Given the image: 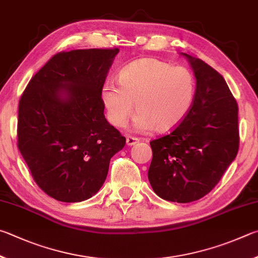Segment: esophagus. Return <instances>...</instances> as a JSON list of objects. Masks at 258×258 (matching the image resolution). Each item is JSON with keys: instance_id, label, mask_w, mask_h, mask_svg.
Instances as JSON below:
<instances>
[{"instance_id": "esophagus-1", "label": "esophagus", "mask_w": 258, "mask_h": 258, "mask_svg": "<svg viewBox=\"0 0 258 258\" xmlns=\"http://www.w3.org/2000/svg\"><path fill=\"white\" fill-rule=\"evenodd\" d=\"M126 145L128 146H134L139 142V139L137 137H133V136H128L126 137Z\"/></svg>"}]
</instances>
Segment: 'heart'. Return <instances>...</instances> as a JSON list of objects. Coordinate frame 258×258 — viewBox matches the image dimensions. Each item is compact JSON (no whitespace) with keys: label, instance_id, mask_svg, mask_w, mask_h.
I'll list each match as a JSON object with an SVG mask.
<instances>
[{"label":"heart","instance_id":"obj_1","mask_svg":"<svg viewBox=\"0 0 258 258\" xmlns=\"http://www.w3.org/2000/svg\"><path fill=\"white\" fill-rule=\"evenodd\" d=\"M195 94V77L187 68L144 57L121 70L119 85L110 81L104 84L101 98L108 121L116 128L125 125L135 103L138 113L134 120L135 129L165 134L186 119Z\"/></svg>","mask_w":258,"mask_h":258}]
</instances>
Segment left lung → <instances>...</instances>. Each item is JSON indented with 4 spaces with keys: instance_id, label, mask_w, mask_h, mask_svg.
<instances>
[{
    "instance_id": "left-lung-1",
    "label": "left lung",
    "mask_w": 258,
    "mask_h": 258,
    "mask_svg": "<svg viewBox=\"0 0 258 258\" xmlns=\"http://www.w3.org/2000/svg\"><path fill=\"white\" fill-rule=\"evenodd\" d=\"M196 78L190 112L172 133L151 142L148 180L165 201L190 203L207 195L236 159L238 104L222 76L182 53Z\"/></svg>"
}]
</instances>
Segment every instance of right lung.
I'll return each instance as SVG.
<instances>
[{
	"label": "right lung",
	"instance_id": "1",
	"mask_svg": "<svg viewBox=\"0 0 258 258\" xmlns=\"http://www.w3.org/2000/svg\"><path fill=\"white\" fill-rule=\"evenodd\" d=\"M119 48L60 52L19 102L18 148L35 182L60 202L88 200L105 181L125 138L104 115L101 90Z\"/></svg>",
	"mask_w": 258,
	"mask_h": 258
}]
</instances>
